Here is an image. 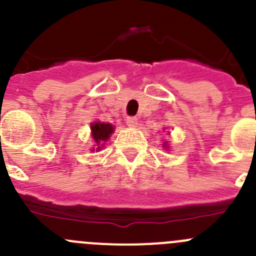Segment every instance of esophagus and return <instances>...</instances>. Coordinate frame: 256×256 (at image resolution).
<instances>
[{
    "mask_svg": "<svg viewBox=\"0 0 256 256\" xmlns=\"http://www.w3.org/2000/svg\"><path fill=\"white\" fill-rule=\"evenodd\" d=\"M126 124H128L130 128H136V126H138V118H134V116H130V118H126Z\"/></svg>",
    "mask_w": 256,
    "mask_h": 256,
    "instance_id": "esophagus-1",
    "label": "esophagus"
}]
</instances>
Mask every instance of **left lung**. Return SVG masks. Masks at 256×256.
I'll return each instance as SVG.
<instances>
[{
    "mask_svg": "<svg viewBox=\"0 0 256 256\" xmlns=\"http://www.w3.org/2000/svg\"><path fill=\"white\" fill-rule=\"evenodd\" d=\"M164 146H165V148H168V145H166V144H164Z\"/></svg>",
    "mask_w": 256,
    "mask_h": 256,
    "instance_id": "obj_1",
    "label": "left lung"
}]
</instances>
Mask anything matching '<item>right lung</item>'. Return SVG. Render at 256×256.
<instances>
[{
    "mask_svg": "<svg viewBox=\"0 0 256 256\" xmlns=\"http://www.w3.org/2000/svg\"><path fill=\"white\" fill-rule=\"evenodd\" d=\"M115 128L108 122H100V121H94L91 124V136H92L94 141L98 145L96 150H100L104 146V142L108 140L111 134L114 132Z\"/></svg>",
    "mask_w": 256,
    "mask_h": 256,
    "instance_id": "right-lung-1",
    "label": "right lung"
}]
</instances>
